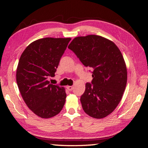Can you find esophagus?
Masks as SVG:
<instances>
[{"mask_svg":"<svg viewBox=\"0 0 148 148\" xmlns=\"http://www.w3.org/2000/svg\"><path fill=\"white\" fill-rule=\"evenodd\" d=\"M66 88H67V89L69 90V91H72V90L73 89L74 87L73 86H67Z\"/></svg>","mask_w":148,"mask_h":148,"instance_id":"34e87169","label":"esophagus"}]
</instances>
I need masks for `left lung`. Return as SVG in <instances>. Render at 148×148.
<instances>
[{"mask_svg": "<svg viewBox=\"0 0 148 148\" xmlns=\"http://www.w3.org/2000/svg\"><path fill=\"white\" fill-rule=\"evenodd\" d=\"M68 47L84 66L93 69L91 84H86L80 98L83 110L93 118H104L119 104L127 85L121 51L112 41L94 34L76 37Z\"/></svg>", "mask_w": 148, "mask_h": 148, "instance_id": "obj_1", "label": "left lung"}]
</instances>
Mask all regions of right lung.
I'll return each instance as SVG.
<instances>
[{"label": "right lung", "instance_id": "add662e5", "mask_svg": "<svg viewBox=\"0 0 148 148\" xmlns=\"http://www.w3.org/2000/svg\"><path fill=\"white\" fill-rule=\"evenodd\" d=\"M71 38H44L30 44L20 57L16 71L17 86L32 112L50 118L61 111L66 101L65 89L49 83Z\"/></svg>", "mask_w": 148, "mask_h": 148}]
</instances>
